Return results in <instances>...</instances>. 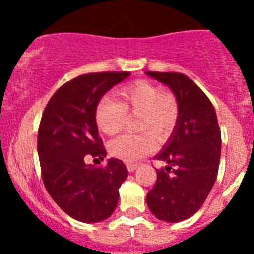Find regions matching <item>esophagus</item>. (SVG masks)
Instances as JSON below:
<instances>
[{
	"mask_svg": "<svg viewBox=\"0 0 254 254\" xmlns=\"http://www.w3.org/2000/svg\"><path fill=\"white\" fill-rule=\"evenodd\" d=\"M126 165H127V169H128V172H134V170H136V168H137V164H134V163H127Z\"/></svg>",
	"mask_w": 254,
	"mask_h": 254,
	"instance_id": "34e87169",
	"label": "esophagus"
}]
</instances>
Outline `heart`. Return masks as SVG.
I'll list each match as a JSON object with an SVG mask.
<instances>
[{
  "label": "heart",
  "instance_id": "heart-1",
  "mask_svg": "<svg viewBox=\"0 0 254 254\" xmlns=\"http://www.w3.org/2000/svg\"><path fill=\"white\" fill-rule=\"evenodd\" d=\"M142 133L123 134L109 142V152L125 161H137L156 147L154 136L164 138L176 128L179 104L176 95L146 80H138L117 91V100L103 98L95 109L96 125L103 133L113 136L125 128L128 116H137Z\"/></svg>",
  "mask_w": 254,
  "mask_h": 254
}]
</instances>
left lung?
Segmentation results:
<instances>
[{
    "instance_id": "1",
    "label": "left lung",
    "mask_w": 254,
    "mask_h": 254,
    "mask_svg": "<svg viewBox=\"0 0 254 254\" xmlns=\"http://www.w3.org/2000/svg\"><path fill=\"white\" fill-rule=\"evenodd\" d=\"M168 85L179 104L176 128L164 150L155 156L165 161L146 196L152 215L178 223L194 215L216 181L221 154V131L215 108L190 77L179 72H147Z\"/></svg>"
}]
</instances>
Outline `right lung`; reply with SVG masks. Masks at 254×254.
<instances>
[{
  "label": "right lung",
  "instance_id": "1",
  "mask_svg": "<svg viewBox=\"0 0 254 254\" xmlns=\"http://www.w3.org/2000/svg\"><path fill=\"white\" fill-rule=\"evenodd\" d=\"M129 72L77 76L53 94L38 129L42 179L62 210L82 223H98L113 214L121 187L128 176L120 159L96 168L86 160H103L107 151L96 126L95 109L109 89Z\"/></svg>",
  "mask_w": 254,
  "mask_h": 254
}]
</instances>
